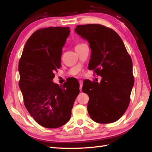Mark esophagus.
<instances>
[{"mask_svg":"<svg viewBox=\"0 0 152 152\" xmlns=\"http://www.w3.org/2000/svg\"><path fill=\"white\" fill-rule=\"evenodd\" d=\"M79 84H80V91H82V86H83V81H82V80H79Z\"/></svg>","mask_w":152,"mask_h":152,"instance_id":"obj_1","label":"esophagus"}]
</instances>
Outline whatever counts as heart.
<instances>
[{
    "label": "heart",
    "mask_w": 152,
    "mask_h": 152,
    "mask_svg": "<svg viewBox=\"0 0 152 152\" xmlns=\"http://www.w3.org/2000/svg\"><path fill=\"white\" fill-rule=\"evenodd\" d=\"M82 44H78V45H76V47H77V46H79V45H82Z\"/></svg>",
    "instance_id": "b5f03b06"
}]
</instances>
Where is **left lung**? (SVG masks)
Returning a JSON list of instances; mask_svg holds the SVG:
<instances>
[{
    "instance_id": "1",
    "label": "left lung",
    "mask_w": 152,
    "mask_h": 152,
    "mask_svg": "<svg viewBox=\"0 0 152 152\" xmlns=\"http://www.w3.org/2000/svg\"><path fill=\"white\" fill-rule=\"evenodd\" d=\"M75 33L91 49L89 70L102 77L100 83L85 80L82 91L89 96L87 111L99 124L118 121L130 102L133 86L132 62L122 40L113 30L102 25H77Z\"/></svg>"
}]
</instances>
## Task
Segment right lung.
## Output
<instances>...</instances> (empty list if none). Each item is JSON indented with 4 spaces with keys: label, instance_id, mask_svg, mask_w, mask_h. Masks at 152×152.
I'll use <instances>...</instances> for the list:
<instances>
[{
    "label": "right lung",
    "instance_id": "right-lung-1",
    "mask_svg": "<svg viewBox=\"0 0 152 152\" xmlns=\"http://www.w3.org/2000/svg\"><path fill=\"white\" fill-rule=\"evenodd\" d=\"M70 34L69 27L37 30L27 40L19 61V87L25 107L37 122L46 128H58L68 122L80 92L75 79L62 86L53 82Z\"/></svg>",
    "mask_w": 152,
    "mask_h": 152
}]
</instances>
